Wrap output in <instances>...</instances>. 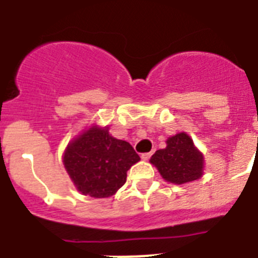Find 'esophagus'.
Here are the masks:
<instances>
[{
  "label": "esophagus",
  "mask_w": 258,
  "mask_h": 258,
  "mask_svg": "<svg viewBox=\"0 0 258 258\" xmlns=\"http://www.w3.org/2000/svg\"><path fill=\"white\" fill-rule=\"evenodd\" d=\"M152 156V152L149 153H143L142 155V160H144V161H147V160H149V157Z\"/></svg>",
  "instance_id": "1"
}]
</instances>
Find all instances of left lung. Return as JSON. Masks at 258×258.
<instances>
[{
    "label": "left lung",
    "instance_id": "1",
    "mask_svg": "<svg viewBox=\"0 0 258 258\" xmlns=\"http://www.w3.org/2000/svg\"><path fill=\"white\" fill-rule=\"evenodd\" d=\"M149 162L156 166L162 178L174 185L199 179L205 170L203 153L186 133L168 138L165 148L156 151Z\"/></svg>",
    "mask_w": 258,
    "mask_h": 258
}]
</instances>
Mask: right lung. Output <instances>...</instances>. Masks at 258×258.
Here are the masks:
<instances>
[{
  "mask_svg": "<svg viewBox=\"0 0 258 258\" xmlns=\"http://www.w3.org/2000/svg\"><path fill=\"white\" fill-rule=\"evenodd\" d=\"M140 161L131 144L115 139L109 127L92 124L68 143L62 164L84 196L109 198L125 182L127 170Z\"/></svg>",
  "mask_w": 258,
  "mask_h": 258,
  "instance_id": "1",
  "label": "right lung"
}]
</instances>
